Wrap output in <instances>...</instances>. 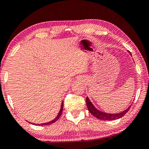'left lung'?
<instances>
[{"label": "left lung", "mask_w": 149, "mask_h": 149, "mask_svg": "<svg viewBox=\"0 0 149 149\" xmlns=\"http://www.w3.org/2000/svg\"><path fill=\"white\" fill-rule=\"evenodd\" d=\"M86 106H87L88 111L91 113L93 116H95V118H97V119L103 120H115L119 119V118H121L122 116H124L126 113H127L128 111L129 110V109L131 108V106H129L126 110L124 111L118 113H107L102 112L95 108V107L93 106V104H92L91 102L90 101V100L88 99V97H86Z\"/></svg>", "instance_id": "1"}]
</instances>
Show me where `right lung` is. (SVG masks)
<instances>
[{
	"label": "right lung",
	"instance_id": "add662e5",
	"mask_svg": "<svg viewBox=\"0 0 149 149\" xmlns=\"http://www.w3.org/2000/svg\"><path fill=\"white\" fill-rule=\"evenodd\" d=\"M63 101L62 102V103H61V109H60L59 113H58L57 116H56L54 120H52V121L49 122H46V123H42V124H40V125H38V126H45V125H51V124L54 123V122H56L58 119H59V118L61 116L62 113H63ZM33 125H34V124H33Z\"/></svg>",
	"mask_w": 149,
	"mask_h": 149
}]
</instances>
